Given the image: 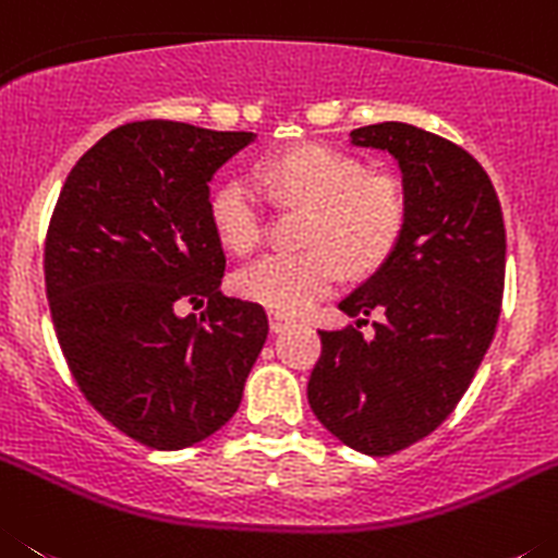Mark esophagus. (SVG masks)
Returning <instances> with one entry per match:
<instances>
[{
  "label": "esophagus",
  "instance_id": "obj_1",
  "mask_svg": "<svg viewBox=\"0 0 558 558\" xmlns=\"http://www.w3.org/2000/svg\"><path fill=\"white\" fill-rule=\"evenodd\" d=\"M291 325L289 316L283 314H269V328H272V333H280V330H286Z\"/></svg>",
  "mask_w": 558,
  "mask_h": 558
}]
</instances>
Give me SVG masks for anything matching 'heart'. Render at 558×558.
<instances>
[{
  "instance_id": "obj_1",
  "label": "heart",
  "mask_w": 558,
  "mask_h": 558,
  "mask_svg": "<svg viewBox=\"0 0 558 558\" xmlns=\"http://www.w3.org/2000/svg\"><path fill=\"white\" fill-rule=\"evenodd\" d=\"M255 182L275 199L308 208L298 253H267L233 275L242 298L275 314H303L336 289L341 264L353 275L373 272L398 247L409 199L398 178L366 172L364 160L325 144H303L272 155ZM208 219L219 242L250 253L264 239L267 208L247 178H228L208 194Z\"/></svg>"
}]
</instances>
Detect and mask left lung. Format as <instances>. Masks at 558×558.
I'll use <instances>...</instances> for the list:
<instances>
[{
	"instance_id": "obj_1",
	"label": "left lung",
	"mask_w": 558,
	"mask_h": 558,
	"mask_svg": "<svg viewBox=\"0 0 558 558\" xmlns=\"http://www.w3.org/2000/svg\"><path fill=\"white\" fill-rule=\"evenodd\" d=\"M355 147L395 155L409 219L398 247L339 308L355 325L319 330L316 420L366 456H389L459 405L498 328L506 228L489 174L459 144L405 122L366 124ZM378 313L374 336L360 333Z\"/></svg>"
}]
</instances>
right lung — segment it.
<instances>
[{
	"label": "right lung",
	"instance_id": "right-lung-1",
	"mask_svg": "<svg viewBox=\"0 0 558 558\" xmlns=\"http://www.w3.org/2000/svg\"><path fill=\"white\" fill-rule=\"evenodd\" d=\"M253 133L169 119L102 135L60 189L44 244L54 333L85 400L155 450L197 445L242 403L267 311L219 286L208 180ZM192 302L203 315L180 317Z\"/></svg>",
	"mask_w": 558,
	"mask_h": 558
}]
</instances>
